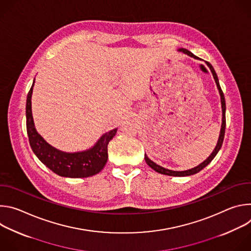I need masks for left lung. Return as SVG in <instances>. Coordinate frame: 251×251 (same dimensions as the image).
<instances>
[{"label":"left lung","mask_w":251,"mask_h":251,"mask_svg":"<svg viewBox=\"0 0 251 251\" xmlns=\"http://www.w3.org/2000/svg\"><path fill=\"white\" fill-rule=\"evenodd\" d=\"M180 51L188 54L189 56L191 57H194L196 59H199L198 56H196L195 54H193L190 50H186V49H180L178 50ZM206 65L209 67L211 74H212V76L214 78V81H216L217 83V86H218V89L220 91V94H221V101H222V108H223V123H222V129H221V133H220V137H219V141H218V144L216 146V148H214V150L212 151V153L209 155V157L203 161L201 164H200L199 166L193 168V169H190V170H187V171H172V170H168V169H165L159 165H157L156 163H154L153 161H151L148 156L145 154V161L146 163L149 165V167H151L154 171L160 173V174H163V175H167V176H191V175H195L197 173H199L200 171H201L204 167H206L211 161L212 159L217 156V154L219 153L220 149L222 148L223 146V142H224V138H225V132H226V100H225V95H224V92L221 88V85H220V82H219V78H218V75L216 74V71H214L212 65L205 61Z\"/></svg>","instance_id":"obj_1"}]
</instances>
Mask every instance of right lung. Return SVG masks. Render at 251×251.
Masks as SVG:
<instances>
[{"label": "right lung", "mask_w": 251, "mask_h": 251, "mask_svg": "<svg viewBox=\"0 0 251 251\" xmlns=\"http://www.w3.org/2000/svg\"><path fill=\"white\" fill-rule=\"evenodd\" d=\"M33 84L34 80L26 97L25 116L29 145L35 156L49 169L60 176L87 177L98 174L104 168L107 159H108L107 146H108L109 141L115 136L117 129L115 128L102 135L96 144L86 151L66 153L53 148L45 141L34 128L31 114V94Z\"/></svg>", "instance_id": "obj_1"}]
</instances>
